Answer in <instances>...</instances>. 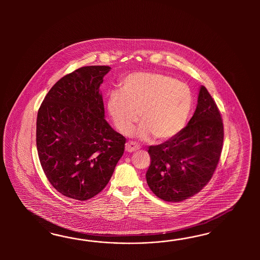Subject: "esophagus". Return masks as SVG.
Here are the masks:
<instances>
[{
	"instance_id": "34e87169",
	"label": "esophagus",
	"mask_w": 260,
	"mask_h": 260,
	"mask_svg": "<svg viewBox=\"0 0 260 260\" xmlns=\"http://www.w3.org/2000/svg\"><path fill=\"white\" fill-rule=\"evenodd\" d=\"M139 150V146L136 145L134 142H127L126 144V151L133 152L135 150Z\"/></svg>"
}]
</instances>
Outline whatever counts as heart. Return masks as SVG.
<instances>
[{
    "label": "heart",
    "instance_id": "1",
    "mask_svg": "<svg viewBox=\"0 0 260 260\" xmlns=\"http://www.w3.org/2000/svg\"><path fill=\"white\" fill-rule=\"evenodd\" d=\"M191 93L189 87L173 77L156 73H133L126 76L122 91L112 90L107 109L122 134H131L139 114L137 135L148 139L152 134L166 140L178 134L189 116Z\"/></svg>",
    "mask_w": 260,
    "mask_h": 260
}]
</instances>
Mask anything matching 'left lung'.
<instances>
[{
  "mask_svg": "<svg viewBox=\"0 0 260 260\" xmlns=\"http://www.w3.org/2000/svg\"><path fill=\"white\" fill-rule=\"evenodd\" d=\"M224 127L213 97L201 86L188 125L169 140L149 147L146 173L152 192L168 202L193 197L211 180L220 159Z\"/></svg>",
  "mask_w": 260,
  "mask_h": 260,
  "instance_id": "8db88e82",
  "label": "left lung"
}]
</instances>
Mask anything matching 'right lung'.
<instances>
[{"mask_svg": "<svg viewBox=\"0 0 260 260\" xmlns=\"http://www.w3.org/2000/svg\"><path fill=\"white\" fill-rule=\"evenodd\" d=\"M108 66L83 67L60 79L41 104L36 123L40 163L60 193L85 201L110 181L126 138L105 119L99 87Z\"/></svg>", "mask_w": 260, "mask_h": 260, "instance_id": "right-lung-1", "label": "right lung"}]
</instances>
